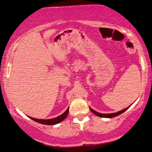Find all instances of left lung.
<instances>
[{
  "label": "left lung",
  "instance_id": "1",
  "mask_svg": "<svg viewBox=\"0 0 152 152\" xmlns=\"http://www.w3.org/2000/svg\"><path fill=\"white\" fill-rule=\"evenodd\" d=\"M129 107H128L125 108V110H121V111H120V112H118L116 113H113V114H100V113H98L97 112H96V111L93 110L91 108H90V107H89V108H90V110L91 111V112H92V113H94V114L95 115H96V116H98L102 117V118H114V117H116L117 116H118V115L121 114L122 113L125 112V111L127 110Z\"/></svg>",
  "mask_w": 152,
  "mask_h": 152
}]
</instances>
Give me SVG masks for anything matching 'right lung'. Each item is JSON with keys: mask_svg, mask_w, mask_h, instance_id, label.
I'll return each mask as SVG.
<instances>
[{"mask_svg": "<svg viewBox=\"0 0 152 152\" xmlns=\"http://www.w3.org/2000/svg\"><path fill=\"white\" fill-rule=\"evenodd\" d=\"M68 112H69V107H68L67 110H66L65 112H64L63 114H61V116H58V117H56V118H52V119H46V120H44V119H37V118H31V117H29H29L31 120H33V121H36V122H38V123H39L43 124V125H56V124H57V123H61V122L63 121V120H65L66 118V117L67 116Z\"/></svg>", "mask_w": 152, "mask_h": 152, "instance_id": "obj_1", "label": "right lung"}]
</instances>
